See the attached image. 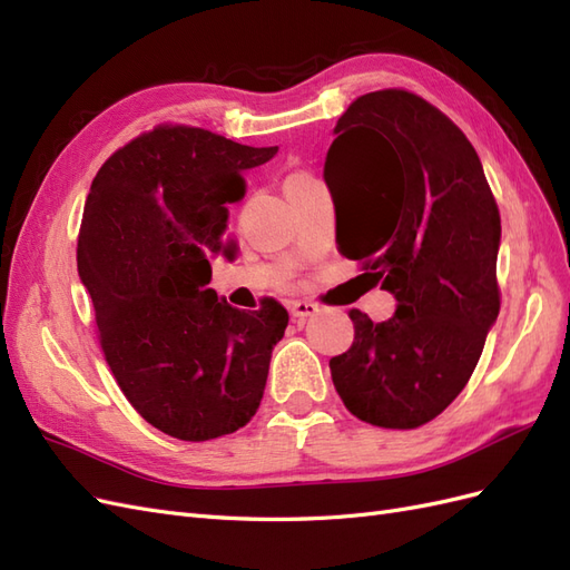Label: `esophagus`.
I'll return each mask as SVG.
<instances>
[{"mask_svg": "<svg viewBox=\"0 0 570 570\" xmlns=\"http://www.w3.org/2000/svg\"><path fill=\"white\" fill-rule=\"evenodd\" d=\"M288 311L296 320H305V317H313L317 313V305L311 301H291Z\"/></svg>", "mask_w": 570, "mask_h": 570, "instance_id": "esophagus-1", "label": "esophagus"}]
</instances>
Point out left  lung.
I'll return each instance as SVG.
<instances>
[{
    "label": "left lung",
    "instance_id": "1",
    "mask_svg": "<svg viewBox=\"0 0 570 570\" xmlns=\"http://www.w3.org/2000/svg\"><path fill=\"white\" fill-rule=\"evenodd\" d=\"M334 137L323 175L337 243L397 311L348 313L354 344L330 361L332 383L366 424L424 426L470 381L499 317V207L470 139L410 91L358 96Z\"/></svg>",
    "mask_w": 570,
    "mask_h": 570
}]
</instances>
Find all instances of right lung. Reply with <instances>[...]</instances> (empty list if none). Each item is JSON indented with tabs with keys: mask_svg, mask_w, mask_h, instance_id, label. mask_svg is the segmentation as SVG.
Instances as JSON below:
<instances>
[{
	"mask_svg": "<svg viewBox=\"0 0 570 570\" xmlns=\"http://www.w3.org/2000/svg\"><path fill=\"white\" fill-rule=\"evenodd\" d=\"M279 146L160 125L115 151L83 204L77 267L108 366L129 404L180 441L243 429L267 385L288 313L218 301L209 259L236 255L228 204Z\"/></svg>",
	"mask_w": 570,
	"mask_h": 570,
	"instance_id": "add662e5",
	"label": "right lung"
}]
</instances>
